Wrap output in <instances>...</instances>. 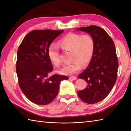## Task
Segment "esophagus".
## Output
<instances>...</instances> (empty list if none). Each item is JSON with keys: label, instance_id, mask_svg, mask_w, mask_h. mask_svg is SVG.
Wrapping results in <instances>:
<instances>
[{"label": "esophagus", "instance_id": "34e87169", "mask_svg": "<svg viewBox=\"0 0 131 131\" xmlns=\"http://www.w3.org/2000/svg\"><path fill=\"white\" fill-rule=\"evenodd\" d=\"M69 79L72 80H76L77 79V77H76V76H70L69 77Z\"/></svg>", "mask_w": 131, "mask_h": 131}]
</instances>
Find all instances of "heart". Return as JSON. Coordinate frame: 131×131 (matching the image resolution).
Segmentation results:
<instances>
[{"mask_svg":"<svg viewBox=\"0 0 131 131\" xmlns=\"http://www.w3.org/2000/svg\"><path fill=\"white\" fill-rule=\"evenodd\" d=\"M58 43L62 50L71 51L70 61H72L61 69L62 74H73L80 70L82 65L87 66L91 61L95 51V40L90 34L70 33L59 40ZM48 55L54 65H61L58 46L51 44L48 48Z\"/></svg>","mask_w":131,"mask_h":131,"instance_id":"1","label":"heart"}]
</instances>
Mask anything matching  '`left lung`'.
<instances>
[{"label":"left lung","mask_w":131,"mask_h":131,"mask_svg":"<svg viewBox=\"0 0 131 131\" xmlns=\"http://www.w3.org/2000/svg\"><path fill=\"white\" fill-rule=\"evenodd\" d=\"M77 30L92 35L95 40L94 55L88 68L79 75L87 82V87L77 92L85 103L94 104L102 101L109 94L116 83L118 69V58L114 41L106 31L95 25Z\"/></svg>","instance_id":"8db88e82"}]
</instances>
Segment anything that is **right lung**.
<instances>
[{
  "mask_svg": "<svg viewBox=\"0 0 131 131\" xmlns=\"http://www.w3.org/2000/svg\"><path fill=\"white\" fill-rule=\"evenodd\" d=\"M64 30H34L26 35L17 51L16 72L25 96L37 105H46L57 96L59 83L68 77L54 74L48 55L51 43Z\"/></svg>",
  "mask_w": 131,
  "mask_h": 131,
  "instance_id": "1",
  "label": "right lung"
}]
</instances>
